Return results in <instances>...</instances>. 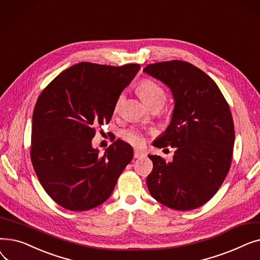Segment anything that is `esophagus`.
Here are the masks:
<instances>
[{"label":"esophagus","instance_id":"34e87169","mask_svg":"<svg viewBox=\"0 0 260 260\" xmlns=\"http://www.w3.org/2000/svg\"><path fill=\"white\" fill-rule=\"evenodd\" d=\"M145 156V152L142 151V149H135L134 151V157L135 158H140Z\"/></svg>","mask_w":260,"mask_h":260}]
</instances>
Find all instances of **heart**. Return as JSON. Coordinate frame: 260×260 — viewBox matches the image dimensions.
Listing matches in <instances>:
<instances>
[{
	"label": "heart",
	"instance_id": "obj_1",
	"mask_svg": "<svg viewBox=\"0 0 260 260\" xmlns=\"http://www.w3.org/2000/svg\"><path fill=\"white\" fill-rule=\"evenodd\" d=\"M139 91L143 102L149 107L153 105H159L160 107L165 104L167 99V93L160 84L153 80H144L139 85ZM123 95H120L117 100L115 109L118 108L122 102ZM122 137L127 142L134 145H142L144 143V134L143 131L137 126H132L122 132Z\"/></svg>",
	"mask_w": 260,
	"mask_h": 260
}]
</instances>
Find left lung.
Returning <instances> with one entry per match:
<instances>
[{
	"label": "left lung",
	"instance_id": "obj_1",
	"mask_svg": "<svg viewBox=\"0 0 260 260\" xmlns=\"http://www.w3.org/2000/svg\"><path fill=\"white\" fill-rule=\"evenodd\" d=\"M143 72L166 84L175 103L169 126L153 145L176 151L171 162L148 155L154 165L148 190L170 209L194 210L216 194L231 167L235 131L229 104L214 80L190 63L159 62Z\"/></svg>",
	"mask_w": 260,
	"mask_h": 260
}]
</instances>
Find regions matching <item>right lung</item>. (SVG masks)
<instances>
[{
  "label": "right lung",
  "instance_id": "add662e5",
  "mask_svg": "<svg viewBox=\"0 0 260 260\" xmlns=\"http://www.w3.org/2000/svg\"><path fill=\"white\" fill-rule=\"evenodd\" d=\"M140 70L81 62L41 92L31 126V162L40 183L59 206L86 211L112 195L132 161L133 147L120 139L103 154L91 141L95 126L111 121L120 93Z\"/></svg>",
  "mask_w": 260,
  "mask_h": 260
}]
</instances>
